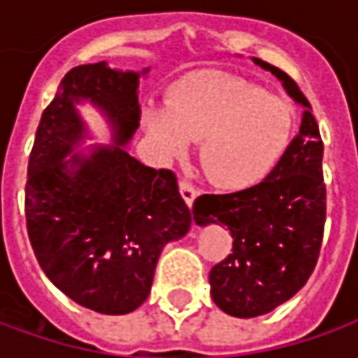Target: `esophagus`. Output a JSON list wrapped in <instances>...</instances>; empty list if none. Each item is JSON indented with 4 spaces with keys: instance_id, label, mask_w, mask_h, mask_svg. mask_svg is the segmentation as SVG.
I'll use <instances>...</instances> for the list:
<instances>
[{
    "instance_id": "esophagus-1",
    "label": "esophagus",
    "mask_w": 358,
    "mask_h": 358,
    "mask_svg": "<svg viewBox=\"0 0 358 358\" xmlns=\"http://www.w3.org/2000/svg\"><path fill=\"white\" fill-rule=\"evenodd\" d=\"M179 193L183 196V201L187 203V206H193L194 199H196V191H194L191 185L187 181H179Z\"/></svg>"
}]
</instances>
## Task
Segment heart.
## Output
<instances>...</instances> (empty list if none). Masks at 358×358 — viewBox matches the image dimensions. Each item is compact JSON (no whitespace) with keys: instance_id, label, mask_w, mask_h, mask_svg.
Wrapping results in <instances>:
<instances>
[{"instance_id":"heart-1","label":"heart","mask_w":358,"mask_h":358,"mask_svg":"<svg viewBox=\"0 0 358 358\" xmlns=\"http://www.w3.org/2000/svg\"><path fill=\"white\" fill-rule=\"evenodd\" d=\"M142 127L164 157L199 144V164L224 191H245L265 181L287 154L292 108L250 81L201 71L177 81L165 107H148Z\"/></svg>"}]
</instances>
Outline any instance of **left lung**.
<instances>
[{"instance_id": "8db88e82", "label": "left lung", "mask_w": 358, "mask_h": 358, "mask_svg": "<svg viewBox=\"0 0 358 358\" xmlns=\"http://www.w3.org/2000/svg\"><path fill=\"white\" fill-rule=\"evenodd\" d=\"M273 73L302 107L296 138L275 171L251 189L203 194L193 204L194 222L228 226L234 250L208 275L214 304L234 317L268 314L306 285L324 236V144L312 107L282 70L251 58Z\"/></svg>"}]
</instances>
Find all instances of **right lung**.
<instances>
[{
	"instance_id": "obj_1",
	"label": "right lung",
	"mask_w": 358,
	"mask_h": 358,
	"mask_svg": "<svg viewBox=\"0 0 358 358\" xmlns=\"http://www.w3.org/2000/svg\"><path fill=\"white\" fill-rule=\"evenodd\" d=\"M148 71L107 62L68 71L29 157L24 210L34 255L54 287L99 314L142 306L162 250L191 228L175 175L128 152ZM85 104L106 118L108 145L96 144L80 113Z\"/></svg>"
}]
</instances>
